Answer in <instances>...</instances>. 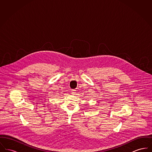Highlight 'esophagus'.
Wrapping results in <instances>:
<instances>
[{
    "label": "esophagus",
    "instance_id": "34e87169",
    "mask_svg": "<svg viewBox=\"0 0 152 152\" xmlns=\"http://www.w3.org/2000/svg\"><path fill=\"white\" fill-rule=\"evenodd\" d=\"M75 93H76V90L75 89H72V91H71V94H75Z\"/></svg>",
    "mask_w": 152,
    "mask_h": 152
}]
</instances>
